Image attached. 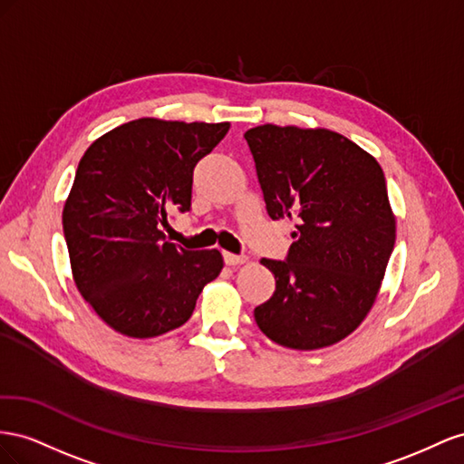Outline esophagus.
<instances>
[{
  "instance_id": "esophagus-1",
  "label": "esophagus",
  "mask_w": 464,
  "mask_h": 464,
  "mask_svg": "<svg viewBox=\"0 0 464 464\" xmlns=\"http://www.w3.org/2000/svg\"><path fill=\"white\" fill-rule=\"evenodd\" d=\"M223 260L227 266H239V264L246 262L245 255H233V253H223Z\"/></svg>"
}]
</instances>
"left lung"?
<instances>
[{
  "mask_svg": "<svg viewBox=\"0 0 464 464\" xmlns=\"http://www.w3.org/2000/svg\"><path fill=\"white\" fill-rule=\"evenodd\" d=\"M272 219H295L285 260L262 258L274 295L255 309L280 346L319 350L346 338L373 307L394 248V216L375 157L324 128L248 130Z\"/></svg>",
  "mask_w": 464,
  "mask_h": 464,
  "instance_id": "1",
  "label": "left lung"
}]
</instances>
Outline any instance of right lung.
<instances>
[{
	"mask_svg": "<svg viewBox=\"0 0 464 464\" xmlns=\"http://www.w3.org/2000/svg\"><path fill=\"white\" fill-rule=\"evenodd\" d=\"M229 122L140 118L89 145L62 223L79 294L116 333L153 338L190 319L223 268L219 250L165 241L170 211H188L194 167Z\"/></svg>",
	"mask_w": 464,
	"mask_h": 464,
	"instance_id": "right-lung-1",
	"label": "right lung"
}]
</instances>
